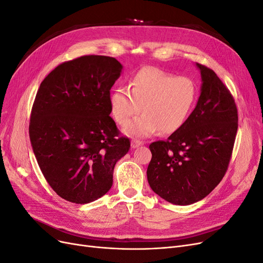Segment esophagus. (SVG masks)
Here are the masks:
<instances>
[{
    "label": "esophagus",
    "mask_w": 263,
    "mask_h": 263,
    "mask_svg": "<svg viewBox=\"0 0 263 263\" xmlns=\"http://www.w3.org/2000/svg\"><path fill=\"white\" fill-rule=\"evenodd\" d=\"M142 144H144V142L140 141V140H138V139H133L130 145H132V148H137V147L141 146Z\"/></svg>",
    "instance_id": "esophagus-1"
}]
</instances>
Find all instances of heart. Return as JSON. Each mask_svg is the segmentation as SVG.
<instances>
[{
  "label": "heart",
  "mask_w": 263,
  "mask_h": 263,
  "mask_svg": "<svg viewBox=\"0 0 263 263\" xmlns=\"http://www.w3.org/2000/svg\"><path fill=\"white\" fill-rule=\"evenodd\" d=\"M197 94V86L192 79L146 67L134 74L129 87L113 90L109 105L119 125H125L142 108L145 113L127 124L124 130L133 136L145 137L159 129L162 134L180 129L192 113Z\"/></svg>",
  "instance_id": "1"
}]
</instances>
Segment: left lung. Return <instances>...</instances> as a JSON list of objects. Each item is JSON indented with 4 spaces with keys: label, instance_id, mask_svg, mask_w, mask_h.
<instances>
[{
    "label": "left lung",
    "instance_id": "obj_1",
    "mask_svg": "<svg viewBox=\"0 0 263 263\" xmlns=\"http://www.w3.org/2000/svg\"><path fill=\"white\" fill-rule=\"evenodd\" d=\"M202 89L194 110L166 140L149 145L150 187L163 200L190 205L208 196L224 178L238 129L234 97L214 71L201 63Z\"/></svg>",
    "mask_w": 263,
    "mask_h": 263
}]
</instances>
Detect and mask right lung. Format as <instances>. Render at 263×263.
I'll return each mask as SVG.
<instances>
[{
    "mask_svg": "<svg viewBox=\"0 0 263 263\" xmlns=\"http://www.w3.org/2000/svg\"><path fill=\"white\" fill-rule=\"evenodd\" d=\"M122 68L113 57L82 55L55 67L37 91L31 147L46 181L71 203L106 194L116 162L130 148L109 116V91Z\"/></svg>",
    "mask_w": 263,
    "mask_h": 263,
    "instance_id": "obj_1",
    "label": "right lung"
}]
</instances>
